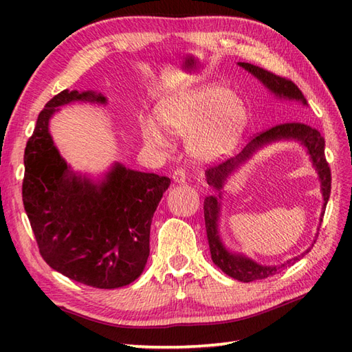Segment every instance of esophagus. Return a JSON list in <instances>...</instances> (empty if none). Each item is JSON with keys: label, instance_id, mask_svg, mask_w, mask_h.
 Returning a JSON list of instances; mask_svg holds the SVG:
<instances>
[{"label": "esophagus", "instance_id": "1", "mask_svg": "<svg viewBox=\"0 0 352 352\" xmlns=\"http://www.w3.org/2000/svg\"><path fill=\"white\" fill-rule=\"evenodd\" d=\"M172 180H174L175 184H184L188 182V174H186L184 169H177L174 170V174H172Z\"/></svg>", "mask_w": 352, "mask_h": 352}]
</instances>
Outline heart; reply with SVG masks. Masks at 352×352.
Segmentation results:
<instances>
[{"instance_id": "b5f03b06", "label": "heart", "mask_w": 352, "mask_h": 352, "mask_svg": "<svg viewBox=\"0 0 352 352\" xmlns=\"http://www.w3.org/2000/svg\"><path fill=\"white\" fill-rule=\"evenodd\" d=\"M155 111L168 133L189 138V153L203 163L218 162L233 153L250 119L245 104L221 85H203L166 96ZM160 124L153 118H144L140 129L149 146L164 149L168 138Z\"/></svg>"}]
</instances>
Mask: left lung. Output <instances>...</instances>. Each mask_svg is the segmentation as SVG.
<instances>
[{"label": "left lung", "instance_id": "8db88e82", "mask_svg": "<svg viewBox=\"0 0 352 352\" xmlns=\"http://www.w3.org/2000/svg\"><path fill=\"white\" fill-rule=\"evenodd\" d=\"M241 68L248 71L251 76L256 77L261 85H263L271 95H274L276 100L284 101H295L300 102L302 106L307 107V100L304 98L302 92L298 89L296 85L292 83L290 80L281 78L275 74L265 71L263 68L254 66L251 63H237ZM276 142H298L309 155V160L311 166L315 168L319 184H320V195H322V212H320L319 222H322L325 207L330 198L331 192V172L330 166L325 160V140L320 136V133L316 129H311L310 125L302 122H287L275 125L258 136L254 138L248 145H246L241 153H239L233 159L227 160L226 163L219 164L206 170V182L208 186L218 190V195H208L204 199V219H206V230H207V239L208 246H210V254L213 263L218 266L223 274H227L231 278L237 281L250 283L256 280H263L267 276H272L275 274L281 272L292 265H295L298 260L304 257L310 248L305 250L300 256L294 258H289L280 265H261L258 261L252 260L251 257L245 256L243 252H237L230 250L228 246L223 243V239L221 234V216H222V195H223V186L227 184L228 178L234 175V172L241 169L243 164L248 163L254 155H256L260 149H263L269 145L276 144ZM320 226V223H319ZM319 230V228H318ZM315 242V241H313Z\"/></svg>", "mask_w": 352, "mask_h": 352}]
</instances>
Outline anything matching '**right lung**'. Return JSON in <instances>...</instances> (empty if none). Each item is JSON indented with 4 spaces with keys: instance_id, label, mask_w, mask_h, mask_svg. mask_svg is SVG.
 Wrapping results in <instances>:
<instances>
[{
    "instance_id": "add662e5",
    "label": "right lung",
    "mask_w": 352,
    "mask_h": 352,
    "mask_svg": "<svg viewBox=\"0 0 352 352\" xmlns=\"http://www.w3.org/2000/svg\"><path fill=\"white\" fill-rule=\"evenodd\" d=\"M74 102L107 106V96L65 89L45 104L25 146L22 201L54 271L91 287H124L146 266L151 221L170 180L119 162L98 177L74 169L50 131L51 118Z\"/></svg>"
}]
</instances>
